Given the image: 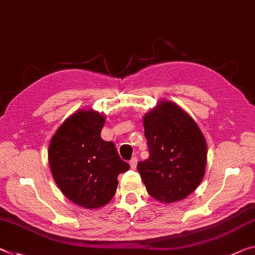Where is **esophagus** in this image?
<instances>
[{
  "mask_svg": "<svg viewBox=\"0 0 255 255\" xmlns=\"http://www.w3.org/2000/svg\"><path fill=\"white\" fill-rule=\"evenodd\" d=\"M136 163H138V157L134 156V157H132L130 160V166L131 168H135L136 167Z\"/></svg>",
  "mask_w": 255,
  "mask_h": 255,
  "instance_id": "1",
  "label": "esophagus"
}]
</instances>
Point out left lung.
Wrapping results in <instances>:
<instances>
[{"mask_svg":"<svg viewBox=\"0 0 255 255\" xmlns=\"http://www.w3.org/2000/svg\"><path fill=\"white\" fill-rule=\"evenodd\" d=\"M143 127L149 157L136 167L148 194L167 204L186 198L204 177V135L194 120L170 101H160L148 113Z\"/></svg>","mask_w":255,"mask_h":255,"instance_id":"left-lung-1","label":"left lung"}]
</instances>
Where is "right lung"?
I'll return each mask as SVG.
<instances>
[{
	"label": "right lung",
	"mask_w": 255,
	"mask_h": 255,
	"mask_svg": "<svg viewBox=\"0 0 255 255\" xmlns=\"http://www.w3.org/2000/svg\"><path fill=\"white\" fill-rule=\"evenodd\" d=\"M105 117L77 112L58 128L49 146V163L61 193L85 209L107 204L114 197L117 177L130 165L121 159L112 141L100 133Z\"/></svg>",
	"instance_id": "right-lung-1"
}]
</instances>
